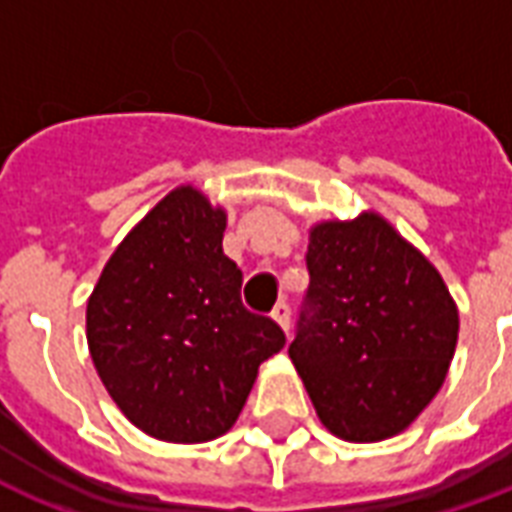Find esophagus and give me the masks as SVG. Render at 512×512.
<instances>
[{
    "instance_id": "esophagus-1",
    "label": "esophagus",
    "mask_w": 512,
    "mask_h": 512,
    "mask_svg": "<svg viewBox=\"0 0 512 512\" xmlns=\"http://www.w3.org/2000/svg\"><path fill=\"white\" fill-rule=\"evenodd\" d=\"M273 319H276V325L282 327L284 333H290V306H287V303H276V308H273V314H271Z\"/></svg>"
}]
</instances>
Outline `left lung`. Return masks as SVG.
I'll use <instances>...</instances> for the list:
<instances>
[{
  "label": "left lung",
  "instance_id": "8db88e82",
  "mask_svg": "<svg viewBox=\"0 0 512 512\" xmlns=\"http://www.w3.org/2000/svg\"><path fill=\"white\" fill-rule=\"evenodd\" d=\"M308 292L290 343L319 421L378 443L438 395L459 311L438 268L376 212L311 228Z\"/></svg>",
  "mask_w": 512,
  "mask_h": 512
}]
</instances>
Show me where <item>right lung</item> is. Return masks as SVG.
I'll return each instance as SVG.
<instances>
[{
	"label": "right lung",
	"mask_w": 512,
	"mask_h": 512,
	"mask_svg": "<svg viewBox=\"0 0 512 512\" xmlns=\"http://www.w3.org/2000/svg\"><path fill=\"white\" fill-rule=\"evenodd\" d=\"M225 209L182 185L144 214L104 265L85 311L101 384L126 419L166 443L225 435L282 327L241 303L222 252Z\"/></svg>",
	"instance_id": "right-lung-1"
}]
</instances>
